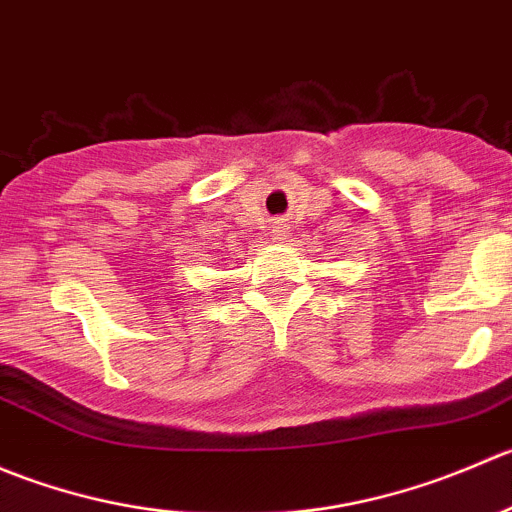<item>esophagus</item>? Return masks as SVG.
<instances>
[{
  "label": "esophagus",
  "instance_id": "34e87169",
  "mask_svg": "<svg viewBox=\"0 0 512 512\" xmlns=\"http://www.w3.org/2000/svg\"><path fill=\"white\" fill-rule=\"evenodd\" d=\"M278 229H283V226H278Z\"/></svg>",
  "mask_w": 512,
  "mask_h": 512
}]
</instances>
